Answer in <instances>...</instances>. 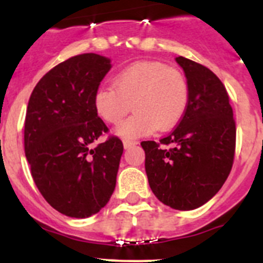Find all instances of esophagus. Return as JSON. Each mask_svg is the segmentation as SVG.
<instances>
[{"label":"esophagus","mask_w":263,"mask_h":263,"mask_svg":"<svg viewBox=\"0 0 263 263\" xmlns=\"http://www.w3.org/2000/svg\"><path fill=\"white\" fill-rule=\"evenodd\" d=\"M137 145V141H132V140H123V146L124 148H129Z\"/></svg>","instance_id":"obj_1"}]
</instances>
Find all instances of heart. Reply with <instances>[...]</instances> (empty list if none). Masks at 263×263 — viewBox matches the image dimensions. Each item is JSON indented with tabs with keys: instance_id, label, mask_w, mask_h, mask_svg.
Returning <instances> with one entry per match:
<instances>
[{
	"instance_id": "obj_1",
	"label": "heart",
	"mask_w": 263,
	"mask_h": 263,
	"mask_svg": "<svg viewBox=\"0 0 263 263\" xmlns=\"http://www.w3.org/2000/svg\"><path fill=\"white\" fill-rule=\"evenodd\" d=\"M190 100L187 79L161 62H136L116 75L113 86H100L94 108L100 118L117 124L134 107V116L117 127L124 139L147 136L156 128L166 131L184 116Z\"/></svg>"
}]
</instances>
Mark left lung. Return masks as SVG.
<instances>
[{
    "label": "left lung",
    "instance_id": "obj_1",
    "mask_svg": "<svg viewBox=\"0 0 263 263\" xmlns=\"http://www.w3.org/2000/svg\"><path fill=\"white\" fill-rule=\"evenodd\" d=\"M176 61L190 87L187 110L160 144L144 141L141 146L154 195L164 205L187 211L205 205L227 181L234 160L235 122L227 89L213 71L184 57Z\"/></svg>",
    "mask_w": 263,
    "mask_h": 263
}]
</instances>
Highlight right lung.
<instances>
[{"label": "right lung", "instance_id": "1", "mask_svg": "<svg viewBox=\"0 0 263 263\" xmlns=\"http://www.w3.org/2000/svg\"><path fill=\"white\" fill-rule=\"evenodd\" d=\"M109 58L84 53L39 80L26 108L24 147L31 176L47 202L70 217H89L116 188L123 144L98 117L94 94L110 70Z\"/></svg>", "mask_w": 263, "mask_h": 263}]
</instances>
